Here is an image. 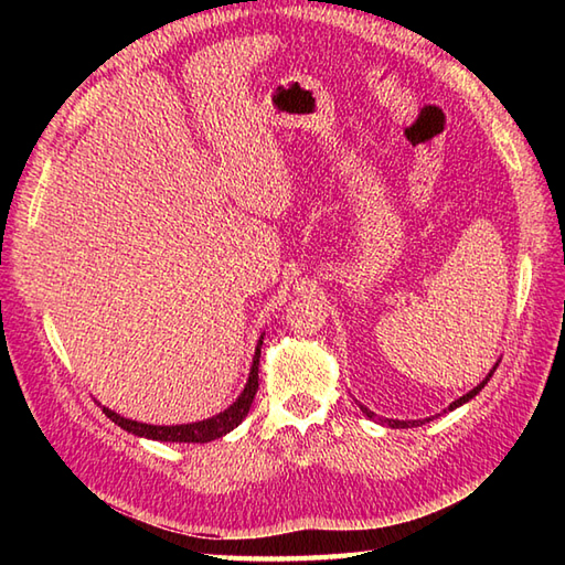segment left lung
<instances>
[{"mask_svg": "<svg viewBox=\"0 0 565 565\" xmlns=\"http://www.w3.org/2000/svg\"><path fill=\"white\" fill-rule=\"evenodd\" d=\"M498 364H500V362H498ZM498 364H495L493 369H490V374H488L481 383H478V386H476L473 391H468L466 395H461L459 401H454V403L449 405V411H456V407H459V405H463V403H468L471 398H476V395L481 393V388H483L486 383L490 381V376H493V371L498 369ZM362 413H364L369 419H376V423H381V425H388V427H393V429H407V427H419V425L429 423V417H425V419H391V417H376V413H371L369 407H364V405H362Z\"/></svg>", "mask_w": 565, "mask_h": 565, "instance_id": "1", "label": "left lung"}]
</instances>
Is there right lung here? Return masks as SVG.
<instances>
[{"label":"right lung","mask_w":565,"mask_h":565,"mask_svg":"<svg viewBox=\"0 0 565 565\" xmlns=\"http://www.w3.org/2000/svg\"><path fill=\"white\" fill-rule=\"evenodd\" d=\"M262 340L257 342V350H255V356H252V366H249V376H247V383L243 393L237 395V401L227 407V411L213 415L209 419H201V423H191V425H146V423H136V419H128L124 415H118L114 411H109V407H102L104 415L111 419V423H116L121 429L130 431V435H138V437H146V439H158V441H196V444H203V441H213L218 439L223 435H227V431L235 429L239 423H243L245 415L249 413V405L252 401H255V393L259 388V354H262Z\"/></svg>","instance_id":"obj_1"}]
</instances>
